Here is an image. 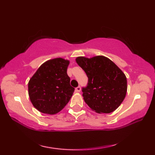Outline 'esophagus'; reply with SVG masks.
Returning <instances> with one entry per match:
<instances>
[{
    "label": "esophagus",
    "instance_id": "esophagus-1",
    "mask_svg": "<svg viewBox=\"0 0 155 155\" xmlns=\"http://www.w3.org/2000/svg\"><path fill=\"white\" fill-rule=\"evenodd\" d=\"M81 91V88L80 87H77L75 88V91L76 92H80Z\"/></svg>",
    "mask_w": 155,
    "mask_h": 155
}]
</instances>
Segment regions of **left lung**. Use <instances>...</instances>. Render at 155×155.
Listing matches in <instances>:
<instances>
[{
    "mask_svg": "<svg viewBox=\"0 0 155 155\" xmlns=\"http://www.w3.org/2000/svg\"><path fill=\"white\" fill-rule=\"evenodd\" d=\"M76 62L88 77L83 97L92 110L97 113H110L120 106L127 91L124 72L104 56L92 58L78 57Z\"/></svg>",
    "mask_w": 155,
    "mask_h": 155,
    "instance_id": "8db88e82",
    "label": "left lung"
}]
</instances>
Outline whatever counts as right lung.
<instances>
[{
    "label": "right lung",
    "instance_id": "1",
    "mask_svg": "<svg viewBox=\"0 0 155 155\" xmlns=\"http://www.w3.org/2000/svg\"><path fill=\"white\" fill-rule=\"evenodd\" d=\"M68 60L51 59L41 65L28 84L32 105L41 113L54 114L63 108L73 94L67 74Z\"/></svg>",
    "mask_w": 155,
    "mask_h": 155
}]
</instances>
